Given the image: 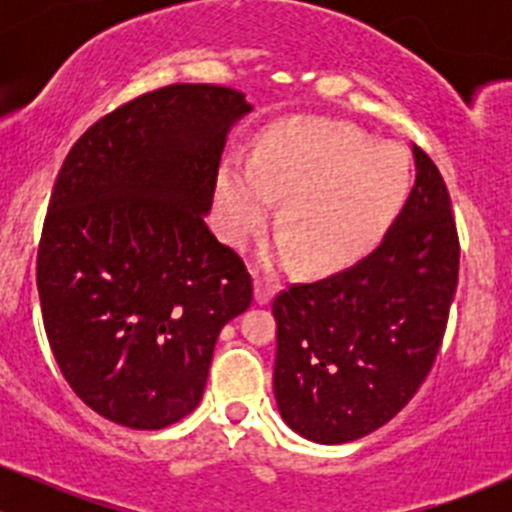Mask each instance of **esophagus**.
<instances>
[{
    "mask_svg": "<svg viewBox=\"0 0 512 512\" xmlns=\"http://www.w3.org/2000/svg\"><path fill=\"white\" fill-rule=\"evenodd\" d=\"M275 285H272L270 280H265V277H260V280H255V299L257 304H267L272 302V297H275Z\"/></svg>",
    "mask_w": 512,
    "mask_h": 512,
    "instance_id": "34e87169",
    "label": "esophagus"
}]
</instances>
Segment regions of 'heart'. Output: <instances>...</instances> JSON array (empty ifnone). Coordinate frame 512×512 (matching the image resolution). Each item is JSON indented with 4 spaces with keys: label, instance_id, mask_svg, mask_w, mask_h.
<instances>
[{
    "label": "heart",
    "instance_id": "1",
    "mask_svg": "<svg viewBox=\"0 0 512 512\" xmlns=\"http://www.w3.org/2000/svg\"><path fill=\"white\" fill-rule=\"evenodd\" d=\"M414 173L404 148L374 143L347 123L292 118L262 136L252 163L232 158L215 185L223 235L250 240L282 200L270 255L302 257L307 270H337L364 257L409 200Z\"/></svg>",
    "mask_w": 512,
    "mask_h": 512
}]
</instances>
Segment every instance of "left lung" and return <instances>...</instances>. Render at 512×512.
I'll return each instance as SVG.
<instances>
[{
	"mask_svg": "<svg viewBox=\"0 0 512 512\" xmlns=\"http://www.w3.org/2000/svg\"><path fill=\"white\" fill-rule=\"evenodd\" d=\"M414 160L416 185L381 245L272 302L277 409L314 443H349L389 423L441 349L461 247L441 173L418 146Z\"/></svg>",
	"mask_w": 512,
	"mask_h": 512,
	"instance_id": "left-lung-1",
	"label": "left lung"
}]
</instances>
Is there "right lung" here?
<instances>
[{"label": "right lung", "instance_id": "1", "mask_svg": "<svg viewBox=\"0 0 512 512\" xmlns=\"http://www.w3.org/2000/svg\"><path fill=\"white\" fill-rule=\"evenodd\" d=\"M245 94L173 84L96 121L49 200L36 287L49 347L98 416L156 431L200 404L220 329L252 302L205 225Z\"/></svg>", "mask_w": 512, "mask_h": 512}]
</instances>
